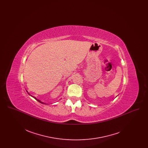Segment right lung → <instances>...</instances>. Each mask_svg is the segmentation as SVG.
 <instances>
[{"label":"right lung","instance_id":"add662e5","mask_svg":"<svg viewBox=\"0 0 148 148\" xmlns=\"http://www.w3.org/2000/svg\"><path fill=\"white\" fill-rule=\"evenodd\" d=\"M26 91H27V92H28V93L29 95H30V96H32V97H33V98H34L35 99V100H37V101H39V103H42V104H46V103H43V102H42V101H40V100H38V99L36 98H35V97H33V96H32V95H30V94H29V93L28 92V91H27V90H26Z\"/></svg>","mask_w":148,"mask_h":148}]
</instances>
